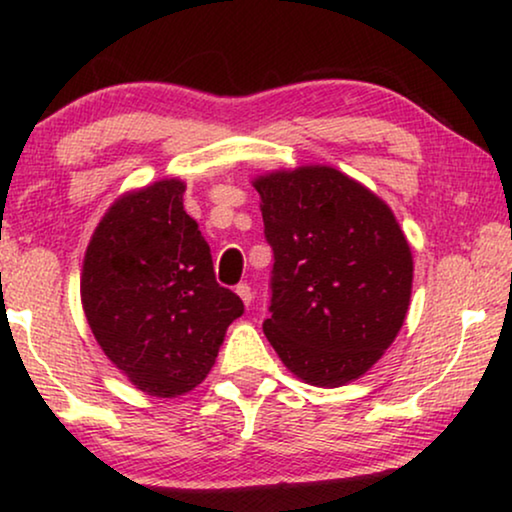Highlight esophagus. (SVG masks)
I'll return each instance as SVG.
<instances>
[{
	"label": "esophagus",
	"instance_id": "esophagus-1",
	"mask_svg": "<svg viewBox=\"0 0 512 512\" xmlns=\"http://www.w3.org/2000/svg\"><path fill=\"white\" fill-rule=\"evenodd\" d=\"M235 293L242 298L244 305H251V300H254V293H251V286L244 284V282L235 286Z\"/></svg>",
	"mask_w": 512,
	"mask_h": 512
}]
</instances>
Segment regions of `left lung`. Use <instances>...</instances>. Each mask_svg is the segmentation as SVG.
<instances>
[{
	"label": "left lung",
	"mask_w": 512,
	"mask_h": 512,
	"mask_svg": "<svg viewBox=\"0 0 512 512\" xmlns=\"http://www.w3.org/2000/svg\"><path fill=\"white\" fill-rule=\"evenodd\" d=\"M275 254L263 333L293 375L342 387L382 359L412 293V254L394 212L335 167L254 179Z\"/></svg>",
	"instance_id": "obj_1"
}]
</instances>
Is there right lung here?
Returning a JSON list of instances; mask_svg holds the SVG:
<instances>
[{
	"label": "right lung",
	"mask_w": 512,
	"mask_h": 512,
	"mask_svg": "<svg viewBox=\"0 0 512 512\" xmlns=\"http://www.w3.org/2000/svg\"><path fill=\"white\" fill-rule=\"evenodd\" d=\"M184 181L125 193L83 258L81 303L97 345L144 394L177 398L212 370L244 312L216 282L209 244L184 209Z\"/></svg>",
	"instance_id": "right-lung-1"
}]
</instances>
